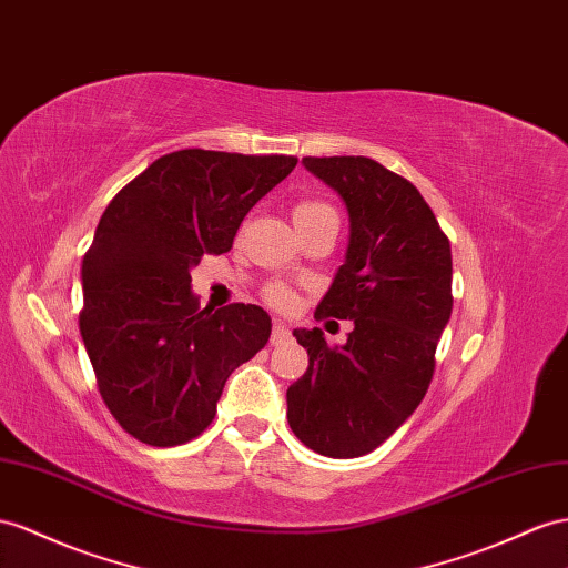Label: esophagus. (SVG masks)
I'll return each instance as SVG.
<instances>
[{
	"label": "esophagus",
	"instance_id": "obj_1",
	"mask_svg": "<svg viewBox=\"0 0 568 568\" xmlns=\"http://www.w3.org/2000/svg\"><path fill=\"white\" fill-rule=\"evenodd\" d=\"M290 341V331L283 322H275L271 331V345H285Z\"/></svg>",
	"mask_w": 568,
	"mask_h": 568
}]
</instances>
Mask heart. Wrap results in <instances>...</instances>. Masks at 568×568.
Returning <instances> with one entry per match:
<instances>
[{
    "instance_id": "heart-1",
    "label": "heart",
    "mask_w": 568,
    "mask_h": 568,
    "mask_svg": "<svg viewBox=\"0 0 568 568\" xmlns=\"http://www.w3.org/2000/svg\"><path fill=\"white\" fill-rule=\"evenodd\" d=\"M326 213H336V211H333V209L328 206V203H324V201L307 199V201L295 203L293 221H295V225H302V223H310V221H314V217H322V215H326ZM268 300H271L273 304H278V307H285V304H290V295L285 293L283 287H273L271 293H268Z\"/></svg>"
}]
</instances>
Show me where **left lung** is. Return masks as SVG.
Listing matches in <instances>:
<instances>
[{
  "mask_svg": "<svg viewBox=\"0 0 568 568\" xmlns=\"http://www.w3.org/2000/svg\"><path fill=\"white\" fill-rule=\"evenodd\" d=\"M347 211L343 266L314 312L353 318L345 345L295 328L310 367L287 388V423L328 458L382 446L423 403L450 318V244L417 189L365 155L302 158Z\"/></svg>",
  "mask_w": 568,
  "mask_h": 568,
  "instance_id": "1",
  "label": "left lung"
}]
</instances>
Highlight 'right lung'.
Instances as JSON below:
<instances>
[{
    "label": "right lung",
    "instance_id": "1",
    "mask_svg": "<svg viewBox=\"0 0 568 568\" xmlns=\"http://www.w3.org/2000/svg\"><path fill=\"white\" fill-rule=\"evenodd\" d=\"M297 158L186 149L110 201L81 264V338L114 419L149 446L211 425L227 376L271 336L256 304L201 310L192 268L230 252L244 215Z\"/></svg>",
    "mask_w": 568,
    "mask_h": 568
}]
</instances>
